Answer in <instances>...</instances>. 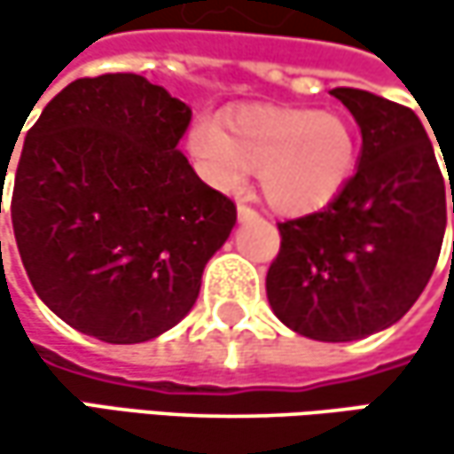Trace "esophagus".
Here are the masks:
<instances>
[{"label":"esophagus","mask_w":454,"mask_h":454,"mask_svg":"<svg viewBox=\"0 0 454 454\" xmlns=\"http://www.w3.org/2000/svg\"><path fill=\"white\" fill-rule=\"evenodd\" d=\"M236 213H239V221H254V218H260V213L254 207H249V205H239Z\"/></svg>","instance_id":"obj_1"}]
</instances>
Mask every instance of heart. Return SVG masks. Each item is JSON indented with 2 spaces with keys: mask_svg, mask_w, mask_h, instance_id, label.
Returning a JSON list of instances; mask_svg holds the SVG:
<instances>
[{
  "mask_svg": "<svg viewBox=\"0 0 454 454\" xmlns=\"http://www.w3.org/2000/svg\"><path fill=\"white\" fill-rule=\"evenodd\" d=\"M189 149L202 178L223 192L241 189L257 170L265 202L284 215H308L333 202L357 165L355 131L331 110H239L223 126L197 123Z\"/></svg>",
  "mask_w": 454,
  "mask_h": 454,
  "instance_id": "1",
  "label": "heart"
}]
</instances>
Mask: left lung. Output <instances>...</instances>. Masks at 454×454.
I'll return each mask as SVG.
<instances>
[{
	"label": "left lung",
	"instance_id": "left-lung-1",
	"mask_svg": "<svg viewBox=\"0 0 454 454\" xmlns=\"http://www.w3.org/2000/svg\"><path fill=\"white\" fill-rule=\"evenodd\" d=\"M357 121L363 152L355 176L323 210L284 221L268 268L273 313L317 341L376 333L426 289L447 226L454 157L442 173L418 115L363 89L331 91Z\"/></svg>",
	"mask_w": 454,
	"mask_h": 454
}]
</instances>
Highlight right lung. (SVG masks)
I'll return each instance as SVG.
<instances>
[{
  "instance_id": "right-lung-1",
  "label": "right lung",
  "mask_w": 454,
  "mask_h": 454,
  "mask_svg": "<svg viewBox=\"0 0 454 454\" xmlns=\"http://www.w3.org/2000/svg\"><path fill=\"white\" fill-rule=\"evenodd\" d=\"M189 121L162 86L105 73L67 83L26 134L10 200L18 252L46 308L81 333L137 344L194 308L236 205L176 149Z\"/></svg>"
}]
</instances>
